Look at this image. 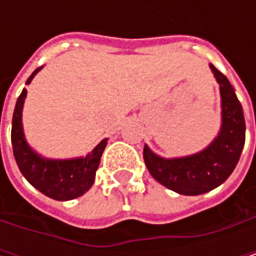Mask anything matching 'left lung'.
<instances>
[{"label":"left lung","mask_w":256,"mask_h":256,"mask_svg":"<svg viewBox=\"0 0 256 256\" xmlns=\"http://www.w3.org/2000/svg\"><path fill=\"white\" fill-rule=\"evenodd\" d=\"M210 70L220 84L222 124L218 136L203 151L178 158H164L154 154L146 145L144 160L151 176L166 188L184 194H204L226 182L238 163L246 124L243 108L228 78L212 64Z\"/></svg>","instance_id":"left-lung-1"}]
</instances>
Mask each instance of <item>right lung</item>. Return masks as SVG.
<instances>
[{"label": "right lung", "instance_id": "obj_1", "mask_svg": "<svg viewBox=\"0 0 256 256\" xmlns=\"http://www.w3.org/2000/svg\"><path fill=\"white\" fill-rule=\"evenodd\" d=\"M41 68H36L32 72V76L28 78L26 84L32 81V78L35 77V74ZM26 93H28L26 88H24L20 96L18 98L16 108L13 112L12 145H13V154L16 163L26 180L44 196L59 202L77 198L86 191H88L90 186L93 185L96 170L99 168L100 157L106 146L108 139L100 140L86 157L68 158V160H54V158L41 157L29 146L24 133L22 110L25 104Z\"/></svg>", "mask_w": 256, "mask_h": 256}]
</instances>
